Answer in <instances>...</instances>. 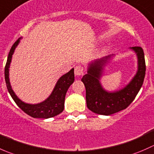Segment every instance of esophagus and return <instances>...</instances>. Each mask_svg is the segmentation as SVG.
I'll return each instance as SVG.
<instances>
[{
  "instance_id": "34e87169",
  "label": "esophagus",
  "mask_w": 154,
  "mask_h": 154,
  "mask_svg": "<svg viewBox=\"0 0 154 154\" xmlns=\"http://www.w3.org/2000/svg\"><path fill=\"white\" fill-rule=\"evenodd\" d=\"M84 74V69L83 67L80 65H77V66H75L74 68V74L76 76H83Z\"/></svg>"
}]
</instances>
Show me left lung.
I'll return each mask as SVG.
<instances>
[{"label": "left lung", "instance_id": "left-lung-1", "mask_svg": "<svg viewBox=\"0 0 154 154\" xmlns=\"http://www.w3.org/2000/svg\"><path fill=\"white\" fill-rule=\"evenodd\" d=\"M130 49L137 56V72L127 86L118 91H106L100 82L103 68L113 55L94 60L88 64L87 74L81 80L86 87L87 107L91 112L103 116L114 114L127 108L139 93L145 76L144 54L141 47H132Z\"/></svg>", "mask_w": 154, "mask_h": 154}]
</instances>
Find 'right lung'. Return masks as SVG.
<instances>
[{
    "instance_id": "add662e5",
    "label": "right lung",
    "mask_w": 154,
    "mask_h": 154,
    "mask_svg": "<svg viewBox=\"0 0 154 154\" xmlns=\"http://www.w3.org/2000/svg\"><path fill=\"white\" fill-rule=\"evenodd\" d=\"M20 39L21 38H18L11 48L6 63L4 75H5L6 84L9 93L18 106L31 117L38 118V119H49V118L54 117L61 113L64 109L65 97H66V92L70 86L74 81V68L70 70L68 73L59 79L52 93L45 100L36 104L24 103L20 100L15 94L11 87L10 78H9V70H10L9 68L10 66L11 60L15 49L20 42Z\"/></svg>"
}]
</instances>
